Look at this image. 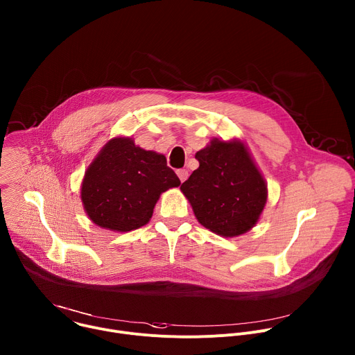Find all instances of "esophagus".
Instances as JSON below:
<instances>
[{
    "mask_svg": "<svg viewBox=\"0 0 355 355\" xmlns=\"http://www.w3.org/2000/svg\"><path fill=\"white\" fill-rule=\"evenodd\" d=\"M177 175H178V178H180V181H181V182H184V181L188 178V171H187V170H184V168L177 170Z\"/></svg>",
    "mask_w": 355,
    "mask_h": 355,
    "instance_id": "esophagus-1",
    "label": "esophagus"
}]
</instances>
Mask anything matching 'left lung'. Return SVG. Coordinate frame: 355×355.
I'll list each match as a JSON object with an SVG mask.
<instances>
[{
	"label": "left lung",
	"mask_w": 355,
	"mask_h": 355,
	"mask_svg": "<svg viewBox=\"0 0 355 355\" xmlns=\"http://www.w3.org/2000/svg\"><path fill=\"white\" fill-rule=\"evenodd\" d=\"M199 167L181 185L198 221L225 239L248 232L268 202V184L241 139L213 138L196 152Z\"/></svg>",
	"instance_id": "left-lung-1"
}]
</instances>
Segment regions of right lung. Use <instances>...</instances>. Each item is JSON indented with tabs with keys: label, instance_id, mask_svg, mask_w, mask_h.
<instances>
[{
	"label": "right lung",
	"instance_id": "right-lung-1",
	"mask_svg": "<svg viewBox=\"0 0 355 355\" xmlns=\"http://www.w3.org/2000/svg\"><path fill=\"white\" fill-rule=\"evenodd\" d=\"M180 184L164 155L137 146L130 137H115L89 164L80 199L96 225L127 232L148 224L160 195Z\"/></svg>",
	"mask_w": 355,
	"mask_h": 355
}]
</instances>
